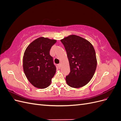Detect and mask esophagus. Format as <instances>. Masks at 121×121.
Returning <instances> with one entry per match:
<instances>
[{"mask_svg":"<svg viewBox=\"0 0 121 121\" xmlns=\"http://www.w3.org/2000/svg\"><path fill=\"white\" fill-rule=\"evenodd\" d=\"M58 68H59L60 69V67H61V64L60 63L59 64H58Z\"/></svg>","mask_w":121,"mask_h":121,"instance_id":"obj_1","label":"esophagus"}]
</instances>
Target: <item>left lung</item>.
Masks as SVG:
<instances>
[{"mask_svg": "<svg viewBox=\"0 0 121 121\" xmlns=\"http://www.w3.org/2000/svg\"><path fill=\"white\" fill-rule=\"evenodd\" d=\"M67 53L70 73L66 76L68 85L78 88L89 83L97 67L96 53L89 41L80 36L70 35L61 39Z\"/></svg>", "mask_w": 121, "mask_h": 121, "instance_id": "left-lung-1", "label": "left lung"}]
</instances>
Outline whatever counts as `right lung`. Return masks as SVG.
Returning <instances> with one entry per match:
<instances>
[{"mask_svg":"<svg viewBox=\"0 0 121 121\" xmlns=\"http://www.w3.org/2000/svg\"><path fill=\"white\" fill-rule=\"evenodd\" d=\"M56 40L44 37L32 42L26 49L23 56V69L28 81L40 89L48 87L56 72L50 50Z\"/></svg>","mask_w":121,"mask_h":121,"instance_id":"1","label":"right lung"}]
</instances>
